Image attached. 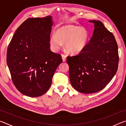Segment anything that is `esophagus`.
<instances>
[{
  "instance_id": "obj_1",
  "label": "esophagus",
  "mask_w": 126,
  "mask_h": 126,
  "mask_svg": "<svg viewBox=\"0 0 126 126\" xmlns=\"http://www.w3.org/2000/svg\"><path fill=\"white\" fill-rule=\"evenodd\" d=\"M62 59H63V62H64L66 61V56L65 55L62 54Z\"/></svg>"
}]
</instances>
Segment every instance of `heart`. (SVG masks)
<instances>
[{
    "instance_id": "heart-1",
    "label": "heart",
    "mask_w": 126,
    "mask_h": 126,
    "mask_svg": "<svg viewBox=\"0 0 126 126\" xmlns=\"http://www.w3.org/2000/svg\"><path fill=\"white\" fill-rule=\"evenodd\" d=\"M88 39L86 30L80 27L66 25L57 29L56 34L50 37L49 43L53 50L57 52L65 44L66 50L72 54H77L86 48Z\"/></svg>"
}]
</instances>
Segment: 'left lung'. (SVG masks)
<instances>
[{"label": "left lung", "instance_id": "1", "mask_svg": "<svg viewBox=\"0 0 126 126\" xmlns=\"http://www.w3.org/2000/svg\"><path fill=\"white\" fill-rule=\"evenodd\" d=\"M89 22L94 27L89 43L82 52L67 58L72 86L86 94L99 92L109 83L119 62L118 46L113 34L100 21Z\"/></svg>", "mask_w": 126, "mask_h": 126}]
</instances>
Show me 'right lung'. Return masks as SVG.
<instances>
[{"instance_id":"1","label":"right lung","mask_w":126,"mask_h":126,"mask_svg":"<svg viewBox=\"0 0 126 126\" xmlns=\"http://www.w3.org/2000/svg\"><path fill=\"white\" fill-rule=\"evenodd\" d=\"M52 17L29 18L18 28L8 46L7 63L16 89L27 96L37 97L49 89L59 54L50 49Z\"/></svg>"}]
</instances>
